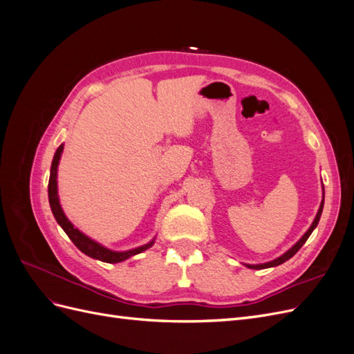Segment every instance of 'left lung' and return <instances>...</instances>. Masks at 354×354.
<instances>
[{
    "label": "left lung",
    "mask_w": 354,
    "mask_h": 354,
    "mask_svg": "<svg viewBox=\"0 0 354 354\" xmlns=\"http://www.w3.org/2000/svg\"><path fill=\"white\" fill-rule=\"evenodd\" d=\"M324 195H325V190H324ZM324 198H325V196H324ZM322 209H324V199H322V202H320L319 211H317L316 217H315V220H313V223H312V226H310V227H308V230L303 234L301 239H299V241L292 246L291 250H288L283 255L277 257L276 260L269 261V263H263V264H245V266H246V267H250V269H254V270H261V269H269V267H276V266H279V264H282V263L288 261L289 259H291V257H294V255L298 252V250L301 248V246L306 243V241L308 239L310 234H312V232L316 229L317 223H319V220H320V216H322Z\"/></svg>",
    "instance_id": "left-lung-1"
}]
</instances>
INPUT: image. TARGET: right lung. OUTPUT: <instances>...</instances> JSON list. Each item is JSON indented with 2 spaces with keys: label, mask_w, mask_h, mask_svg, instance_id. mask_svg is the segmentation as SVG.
Returning a JSON list of instances; mask_svg holds the SVG:
<instances>
[{
  "label": "right lung",
  "mask_w": 354,
  "mask_h": 354,
  "mask_svg": "<svg viewBox=\"0 0 354 354\" xmlns=\"http://www.w3.org/2000/svg\"><path fill=\"white\" fill-rule=\"evenodd\" d=\"M63 152V145H60L57 147V151L55 153V158H53V162H51V169H50V180H48V202H50V207L53 211V216H55L56 221L60 224V227L65 230V233L69 236V239L75 243L77 248L84 252L85 255L91 257V259L95 260H100L104 263H120L124 261L127 259H130V257L136 255V254H140L143 251H146L147 248H151L153 245L155 239L151 241L146 245L138 246V248L130 250V251H122V252H118V251H112L108 250L106 246L97 243L95 241L90 239L88 236H85L82 232H80L77 227H73V224L68 220V217L65 216V212H63L62 207H60V202H59V195H57V167H59V160Z\"/></svg>",
  "instance_id": "right-lung-1"
}]
</instances>
